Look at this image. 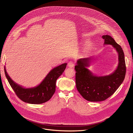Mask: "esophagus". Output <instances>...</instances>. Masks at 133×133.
Listing matches in <instances>:
<instances>
[{"label":"esophagus","mask_w":133,"mask_h":133,"mask_svg":"<svg viewBox=\"0 0 133 133\" xmlns=\"http://www.w3.org/2000/svg\"><path fill=\"white\" fill-rule=\"evenodd\" d=\"M67 66H68V67H69V68H72V67H73L74 66V63L73 61H69V62H68V63Z\"/></svg>","instance_id":"obj_1"}]
</instances>
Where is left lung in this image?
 <instances>
[{"mask_svg": "<svg viewBox=\"0 0 133 133\" xmlns=\"http://www.w3.org/2000/svg\"><path fill=\"white\" fill-rule=\"evenodd\" d=\"M104 44L111 45L118 53V64L116 70L108 75L97 76L87 68L90 58L80 59L75 66L76 86L82 96L89 101H104L112 95L123 82L126 72L124 55L121 46L109 35L102 36Z\"/></svg>", "mask_w": 133, "mask_h": 133, "instance_id": "obj_1", "label": "left lung"}]
</instances>
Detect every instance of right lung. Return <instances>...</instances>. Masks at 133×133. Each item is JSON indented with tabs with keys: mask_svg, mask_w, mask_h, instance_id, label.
Here are the masks:
<instances>
[{
	"mask_svg": "<svg viewBox=\"0 0 133 133\" xmlns=\"http://www.w3.org/2000/svg\"><path fill=\"white\" fill-rule=\"evenodd\" d=\"M66 65L65 63L54 68L40 84L30 88H24L14 82L7 73L5 67L4 71L10 86L21 100L31 104H41L48 101L53 95L55 91L56 81L64 72Z\"/></svg>",
	"mask_w": 133,
	"mask_h": 133,
	"instance_id": "right-lung-1",
	"label": "right lung"
}]
</instances>
